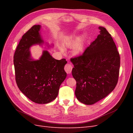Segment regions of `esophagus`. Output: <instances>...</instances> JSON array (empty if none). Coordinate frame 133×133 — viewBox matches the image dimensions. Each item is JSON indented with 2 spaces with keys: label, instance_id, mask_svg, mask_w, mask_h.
I'll use <instances>...</instances> for the list:
<instances>
[{
  "label": "esophagus",
  "instance_id": "esophagus-1",
  "mask_svg": "<svg viewBox=\"0 0 133 133\" xmlns=\"http://www.w3.org/2000/svg\"><path fill=\"white\" fill-rule=\"evenodd\" d=\"M64 70L66 71V73L67 74H70L71 70H72V66L69 64H67L65 65V67H64Z\"/></svg>",
  "mask_w": 133,
  "mask_h": 133
}]
</instances>
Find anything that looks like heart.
Instances as JSON below:
<instances>
[{
  "instance_id": "b5f03b06",
  "label": "heart",
  "mask_w": 133,
  "mask_h": 133,
  "mask_svg": "<svg viewBox=\"0 0 133 133\" xmlns=\"http://www.w3.org/2000/svg\"><path fill=\"white\" fill-rule=\"evenodd\" d=\"M73 43V42L71 41L68 42V43H66V45L67 46H70L71 44ZM82 50V44H81V42H79L76 46L75 48V49H74V53H78L79 52H80Z\"/></svg>"
}]
</instances>
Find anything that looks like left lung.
I'll list each match as a JSON object with an SVG mask.
<instances>
[{"label": "left lung", "mask_w": 133, "mask_h": 133, "mask_svg": "<svg viewBox=\"0 0 133 133\" xmlns=\"http://www.w3.org/2000/svg\"><path fill=\"white\" fill-rule=\"evenodd\" d=\"M83 53L70 60L76 82L75 94L79 102L92 105L114 89L118 82L120 57L111 35L105 28Z\"/></svg>", "instance_id": "left-lung-1"}]
</instances>
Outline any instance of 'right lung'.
Listing matches in <instances>:
<instances>
[{
  "label": "right lung",
  "mask_w": 133,
  "mask_h": 133,
  "mask_svg": "<svg viewBox=\"0 0 133 133\" xmlns=\"http://www.w3.org/2000/svg\"><path fill=\"white\" fill-rule=\"evenodd\" d=\"M41 25H34L23 35L14 55L16 83L19 90L32 102L49 103L58 96L59 87L66 73L65 59L53 58L44 51L38 60L30 58V47L43 43L39 33Z\"/></svg>",
  "instance_id": "right-lung-1"
}]
</instances>
